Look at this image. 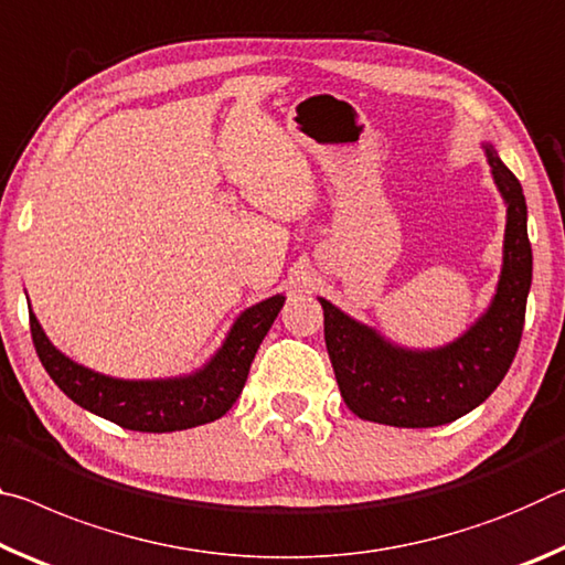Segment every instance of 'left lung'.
Wrapping results in <instances>:
<instances>
[{
    "mask_svg": "<svg viewBox=\"0 0 565 565\" xmlns=\"http://www.w3.org/2000/svg\"><path fill=\"white\" fill-rule=\"evenodd\" d=\"M505 202L501 280L488 310L452 343L430 350L401 348L318 298L326 316V345L340 395L358 418L395 428H436L458 420L491 395L521 343L525 300L533 277L529 207L515 174L493 145H483Z\"/></svg>",
    "mask_w": 565,
    "mask_h": 565,
    "instance_id": "8db88e82",
    "label": "left lung"
}]
</instances>
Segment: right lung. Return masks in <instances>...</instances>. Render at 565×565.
<instances>
[{
	"instance_id": "1",
	"label": "right lung",
	"mask_w": 565,
	"mask_h": 565,
	"mask_svg": "<svg viewBox=\"0 0 565 565\" xmlns=\"http://www.w3.org/2000/svg\"><path fill=\"white\" fill-rule=\"evenodd\" d=\"M282 302L285 295H273L239 312L225 343L205 365L190 375L160 377V381H122V377L95 373L54 348L34 312H30V328L44 370L79 408L127 430L172 433L212 423L233 408L243 393L257 348Z\"/></svg>"
}]
</instances>
